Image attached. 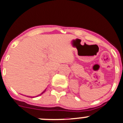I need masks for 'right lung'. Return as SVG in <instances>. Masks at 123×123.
Segmentation results:
<instances>
[{"instance_id":"obj_1","label":"right lung","mask_w":123,"mask_h":123,"mask_svg":"<svg viewBox=\"0 0 123 123\" xmlns=\"http://www.w3.org/2000/svg\"><path fill=\"white\" fill-rule=\"evenodd\" d=\"M45 91H46V90H44V91H43V92H42V93H41V94H40V95H42V94H43V93H44V92H45ZM39 95H38V96H39ZM31 98H32V97H31Z\"/></svg>"}]
</instances>
